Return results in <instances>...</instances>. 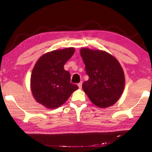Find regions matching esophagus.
Segmentation results:
<instances>
[{
  "mask_svg": "<svg viewBox=\"0 0 152 152\" xmlns=\"http://www.w3.org/2000/svg\"><path fill=\"white\" fill-rule=\"evenodd\" d=\"M82 82H79V83L78 84V87H79L80 88H82Z\"/></svg>",
  "mask_w": 152,
  "mask_h": 152,
  "instance_id": "34e87169",
  "label": "esophagus"
}]
</instances>
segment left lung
Segmentation results:
<instances>
[{
	"instance_id": "1",
	"label": "left lung",
	"mask_w": 152,
	"mask_h": 152,
	"mask_svg": "<svg viewBox=\"0 0 152 152\" xmlns=\"http://www.w3.org/2000/svg\"><path fill=\"white\" fill-rule=\"evenodd\" d=\"M80 54L89 76L82 88L99 107L112 106L121 95L125 86L123 70L117 59L106 51L81 49Z\"/></svg>"
}]
</instances>
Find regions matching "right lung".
I'll return each instance as SVG.
<instances>
[{"label":"right lung","mask_w":152,"mask_h":152,"mask_svg":"<svg viewBox=\"0 0 152 152\" xmlns=\"http://www.w3.org/2000/svg\"><path fill=\"white\" fill-rule=\"evenodd\" d=\"M74 48L55 50L43 55L36 62L31 77V88L35 99L48 109L65 102L78 88L70 82V74L64 66L73 56Z\"/></svg>","instance_id":"right-lung-1"}]
</instances>
